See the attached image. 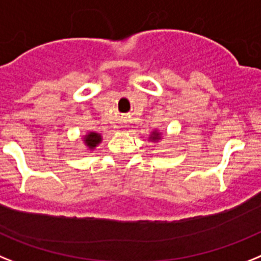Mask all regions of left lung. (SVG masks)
<instances>
[{
    "label": "left lung",
    "mask_w": 261,
    "mask_h": 261,
    "mask_svg": "<svg viewBox=\"0 0 261 261\" xmlns=\"http://www.w3.org/2000/svg\"><path fill=\"white\" fill-rule=\"evenodd\" d=\"M149 139H151V140H159V139H160V134H159L158 131H152V134H151Z\"/></svg>",
    "instance_id": "8db88e82"
}]
</instances>
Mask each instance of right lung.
<instances>
[{"label": "right lung", "mask_w": 261, "mask_h": 261, "mask_svg": "<svg viewBox=\"0 0 261 261\" xmlns=\"http://www.w3.org/2000/svg\"><path fill=\"white\" fill-rule=\"evenodd\" d=\"M102 140V137L97 133H89L84 137V143L87 144V147L89 149H94Z\"/></svg>", "instance_id": "1"}]
</instances>
